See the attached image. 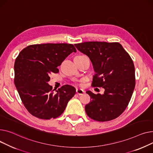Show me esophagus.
Here are the masks:
<instances>
[{"mask_svg": "<svg viewBox=\"0 0 153 153\" xmlns=\"http://www.w3.org/2000/svg\"><path fill=\"white\" fill-rule=\"evenodd\" d=\"M84 91L83 90V89H79V88H77L76 89V94H78V95H82V94H83V93H84Z\"/></svg>", "mask_w": 153, "mask_h": 153, "instance_id": "esophagus-1", "label": "esophagus"}]
</instances>
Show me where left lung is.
Wrapping results in <instances>:
<instances>
[{
  "mask_svg": "<svg viewBox=\"0 0 153 153\" xmlns=\"http://www.w3.org/2000/svg\"><path fill=\"white\" fill-rule=\"evenodd\" d=\"M75 46L91 60L96 74L92 86L102 87L103 94L86 91L91 101L85 105L91 119L109 121L118 117L127 108L135 86L133 62L119 42L90 41Z\"/></svg>",
  "mask_w": 153,
  "mask_h": 153,
  "instance_id": "1",
  "label": "left lung"
}]
</instances>
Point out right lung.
<instances>
[{
	"label": "right lung",
	"mask_w": 153,
	"mask_h": 153,
	"mask_svg": "<svg viewBox=\"0 0 153 153\" xmlns=\"http://www.w3.org/2000/svg\"><path fill=\"white\" fill-rule=\"evenodd\" d=\"M76 50L71 44H33L24 48L16 57L14 83L23 104L33 116L49 120L60 116L76 93L75 88L64 85L56 93L48 84L52 74Z\"/></svg>",
	"instance_id": "right-lung-1"
}]
</instances>
